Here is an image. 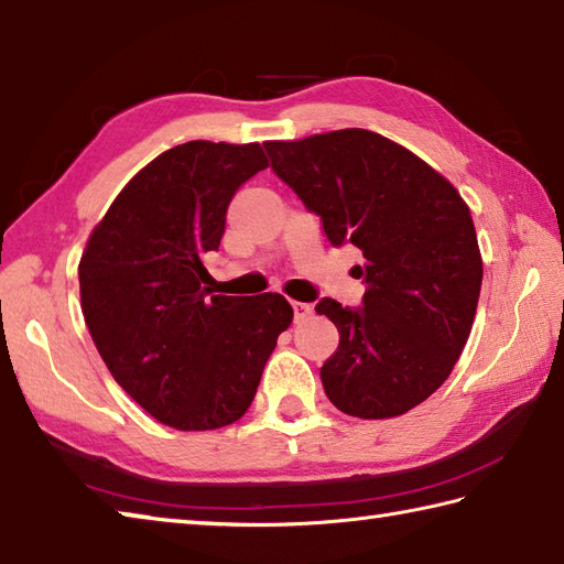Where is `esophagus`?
Returning a JSON list of instances; mask_svg holds the SVG:
<instances>
[{
	"label": "esophagus",
	"mask_w": 564,
	"mask_h": 564,
	"mask_svg": "<svg viewBox=\"0 0 564 564\" xmlns=\"http://www.w3.org/2000/svg\"><path fill=\"white\" fill-rule=\"evenodd\" d=\"M292 308H294V321L299 324V321H306L308 316L314 314V306L312 304H304V302H292Z\"/></svg>",
	"instance_id": "obj_1"
}]
</instances>
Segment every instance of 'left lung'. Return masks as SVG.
I'll return each mask as SVG.
<instances>
[{"instance_id": "8db88e82", "label": "left lung", "mask_w": 564, "mask_h": 564, "mask_svg": "<svg viewBox=\"0 0 564 564\" xmlns=\"http://www.w3.org/2000/svg\"><path fill=\"white\" fill-rule=\"evenodd\" d=\"M265 151L328 243H352L365 258L355 268L367 284L362 306L328 296L316 304L340 333L321 367L326 397L348 416H401L445 382L473 328L481 256L467 204L431 165L375 131L268 141Z\"/></svg>"}]
</instances>
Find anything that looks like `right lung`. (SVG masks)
Returning <instances> with one entry per match:
<instances>
[{
  "instance_id": "obj_1",
  "label": "right lung",
  "mask_w": 564,
  "mask_h": 564,
  "mask_svg": "<svg viewBox=\"0 0 564 564\" xmlns=\"http://www.w3.org/2000/svg\"><path fill=\"white\" fill-rule=\"evenodd\" d=\"M268 167L258 143L189 141L121 189L79 260L91 340L123 392L177 431H214L256 399L278 336L282 294L221 296L202 286L236 189Z\"/></svg>"
}]
</instances>
